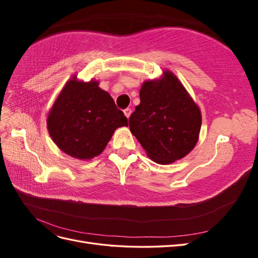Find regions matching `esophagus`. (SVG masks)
Wrapping results in <instances>:
<instances>
[{"label":"esophagus","instance_id":"obj_1","mask_svg":"<svg viewBox=\"0 0 258 258\" xmlns=\"http://www.w3.org/2000/svg\"><path fill=\"white\" fill-rule=\"evenodd\" d=\"M123 114H124V116L127 117V118H129L130 115H131V110H130V108H124Z\"/></svg>","mask_w":258,"mask_h":258}]
</instances>
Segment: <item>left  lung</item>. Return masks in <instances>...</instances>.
Returning a JSON list of instances; mask_svg holds the SVG:
<instances>
[{
	"label": "left lung",
	"mask_w": 258,
	"mask_h": 258,
	"mask_svg": "<svg viewBox=\"0 0 258 258\" xmlns=\"http://www.w3.org/2000/svg\"><path fill=\"white\" fill-rule=\"evenodd\" d=\"M140 101L129 127L148 157L160 165L185 157L197 144L201 113L182 83L165 71L159 80L143 83Z\"/></svg>",
	"instance_id": "left-lung-1"
}]
</instances>
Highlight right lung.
Returning a JSON list of instances; mask_svg holds the SVG:
<instances>
[{
    "label": "right lung",
    "instance_id": "add662e5",
    "mask_svg": "<svg viewBox=\"0 0 258 258\" xmlns=\"http://www.w3.org/2000/svg\"><path fill=\"white\" fill-rule=\"evenodd\" d=\"M128 126L110 93L96 81L70 80L49 111L47 129L52 141L71 157L89 160L103 152L114 131Z\"/></svg>",
    "mask_w": 258,
    "mask_h": 258
}]
</instances>
